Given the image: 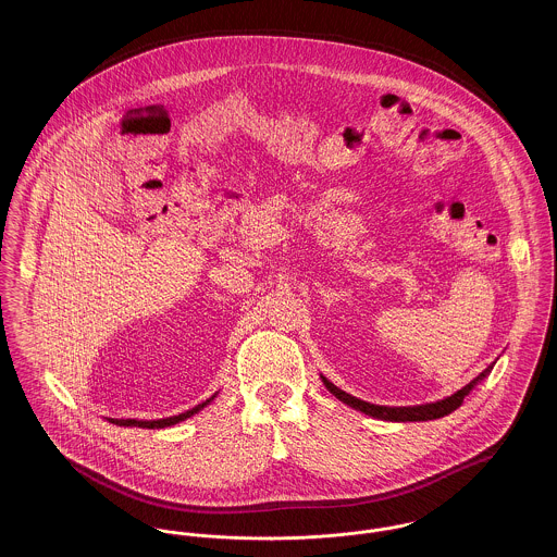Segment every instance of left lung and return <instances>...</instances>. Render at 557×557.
I'll list each match as a JSON object with an SVG mask.
<instances>
[{
  "label": "left lung",
  "instance_id": "left-lung-1",
  "mask_svg": "<svg viewBox=\"0 0 557 557\" xmlns=\"http://www.w3.org/2000/svg\"><path fill=\"white\" fill-rule=\"evenodd\" d=\"M488 370H491V368H488ZM486 371H482L478 377H474L470 384H466L461 391H457L455 395L443 398V400H436V403L416 405V407H384V405H371V403H366V400H361V398L352 397V395H348L345 391H341L338 386H334V384H332L330 380H325L323 375H321V380H323L325 388H327L334 397L341 398L343 403L350 405L352 409L363 411L366 416L377 418V420H386V422H425V420H436V418H443V416H447L450 411H455V409L463 403V397L476 386L478 380H482V377L486 375Z\"/></svg>",
  "mask_w": 557,
  "mask_h": 557
}]
</instances>
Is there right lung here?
<instances>
[{
    "mask_svg": "<svg viewBox=\"0 0 557 557\" xmlns=\"http://www.w3.org/2000/svg\"><path fill=\"white\" fill-rule=\"evenodd\" d=\"M212 398H214V395L209 400L196 405L194 409H189L186 413H180V416H173V418H164V420H152V422H146V420H110V422L116 425H137V428H166V425L177 424V422H184L187 418H191L194 413L205 409V405H209Z\"/></svg>",
    "mask_w": 557,
    "mask_h": 557,
    "instance_id": "obj_1",
    "label": "right lung"
}]
</instances>
